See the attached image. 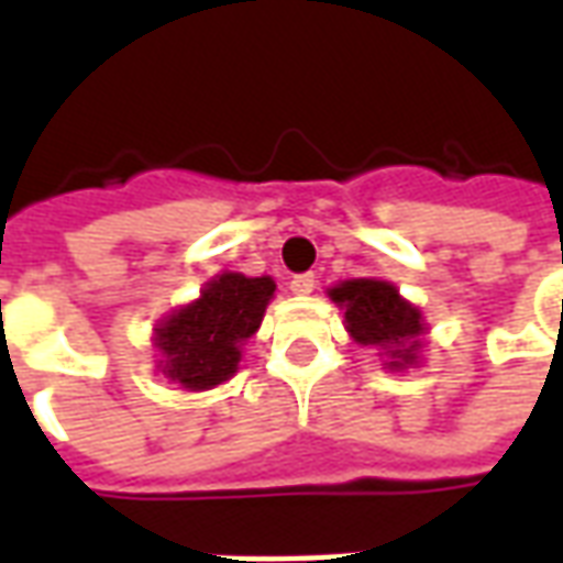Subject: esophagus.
Instances as JSON below:
<instances>
[{
	"label": "esophagus",
	"instance_id": "obj_1",
	"mask_svg": "<svg viewBox=\"0 0 563 563\" xmlns=\"http://www.w3.org/2000/svg\"><path fill=\"white\" fill-rule=\"evenodd\" d=\"M289 289H292L295 295H310L317 289V277H313V274H298V277H292V283H289Z\"/></svg>",
	"mask_w": 563,
	"mask_h": 563
}]
</instances>
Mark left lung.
Here are the masks:
<instances>
[{
	"instance_id": "left-lung-1",
	"label": "left lung",
	"mask_w": 563,
	"mask_h": 563,
	"mask_svg": "<svg viewBox=\"0 0 563 563\" xmlns=\"http://www.w3.org/2000/svg\"><path fill=\"white\" fill-rule=\"evenodd\" d=\"M329 298L343 310V325L355 343L377 350L383 365L401 374L422 362L424 322L422 310L410 305L398 286L379 277H355L331 286Z\"/></svg>"
}]
</instances>
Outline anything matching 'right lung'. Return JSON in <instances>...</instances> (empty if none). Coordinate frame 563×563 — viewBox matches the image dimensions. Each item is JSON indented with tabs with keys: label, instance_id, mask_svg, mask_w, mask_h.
Segmentation results:
<instances>
[{
	"label": "right lung",
	"instance_id": "right-lung-1",
	"mask_svg": "<svg viewBox=\"0 0 563 563\" xmlns=\"http://www.w3.org/2000/svg\"><path fill=\"white\" fill-rule=\"evenodd\" d=\"M277 283L268 274L246 277L222 271L205 283L196 301L180 305L153 329L156 371L186 391H208L232 379L244 343L265 319Z\"/></svg>",
	"mask_w": 563,
	"mask_h": 563
}]
</instances>
